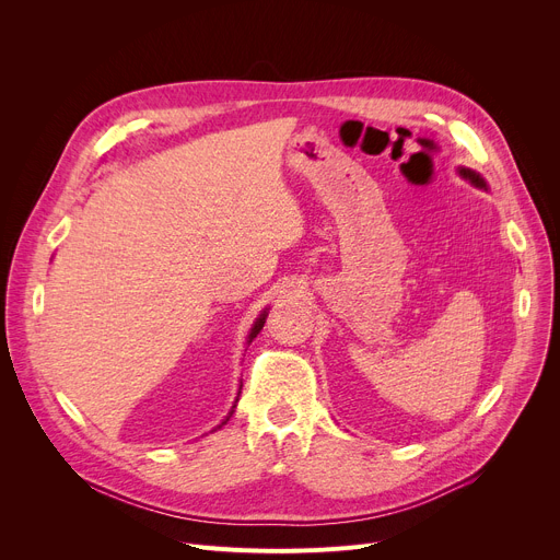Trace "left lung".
I'll use <instances>...</instances> for the list:
<instances>
[{
  "instance_id": "obj_1",
  "label": "left lung",
  "mask_w": 560,
  "mask_h": 560,
  "mask_svg": "<svg viewBox=\"0 0 560 560\" xmlns=\"http://www.w3.org/2000/svg\"><path fill=\"white\" fill-rule=\"evenodd\" d=\"M458 174L463 176V179H465V182H469V184H472L475 188L488 190V184H486V179H483V176H481L479 172H475V170H469V167H458Z\"/></svg>"
}]
</instances>
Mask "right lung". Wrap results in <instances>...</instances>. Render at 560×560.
Here are the masks:
<instances>
[{"instance_id":"add662e5","label":"right lung","mask_w":560,"mask_h":560,"mask_svg":"<svg viewBox=\"0 0 560 560\" xmlns=\"http://www.w3.org/2000/svg\"><path fill=\"white\" fill-rule=\"evenodd\" d=\"M265 317H268V308H262L260 311V315L256 317V322H254V325H252V329H249V336H247V345L258 336V331L262 329V325H265ZM241 388H243V384H241ZM241 388H238V397H241ZM238 397H235V401H233V406H231V410H229V413H226V418L213 429V431H218V429H222L229 420H231V416H233V410H235V404H238Z\"/></svg>"}]
</instances>
